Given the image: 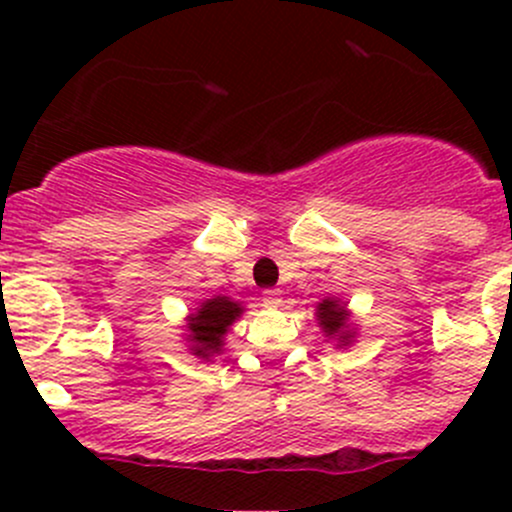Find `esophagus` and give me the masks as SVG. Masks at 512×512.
Segmentation results:
<instances>
[{
  "instance_id": "esophagus-1",
  "label": "esophagus",
  "mask_w": 512,
  "mask_h": 512,
  "mask_svg": "<svg viewBox=\"0 0 512 512\" xmlns=\"http://www.w3.org/2000/svg\"><path fill=\"white\" fill-rule=\"evenodd\" d=\"M262 302H265L267 307H277V304L282 302V289H265V292H262Z\"/></svg>"
}]
</instances>
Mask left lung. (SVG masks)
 Instances as JSON below:
<instances>
[{
	"label": "left lung",
	"instance_id": "8db88e82",
	"mask_svg": "<svg viewBox=\"0 0 512 512\" xmlns=\"http://www.w3.org/2000/svg\"><path fill=\"white\" fill-rule=\"evenodd\" d=\"M317 319L319 324H322L324 332H327V337L339 334V342H344V347H347L349 339H352V332H344V324H347V312H344V307H339L334 299H324L317 307Z\"/></svg>",
	"mask_w": 512,
	"mask_h": 512
}]
</instances>
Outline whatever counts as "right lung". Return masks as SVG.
Segmentation results:
<instances>
[{
	"mask_svg": "<svg viewBox=\"0 0 512 512\" xmlns=\"http://www.w3.org/2000/svg\"><path fill=\"white\" fill-rule=\"evenodd\" d=\"M242 314V307L230 297H215L200 304L198 314L188 319V339L193 342V354L210 359L223 347V337L232 322Z\"/></svg>",
	"mask_w": 512,
	"mask_h": 512,
	"instance_id": "obj_1",
	"label": "right lung"
}]
</instances>
